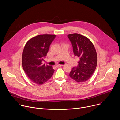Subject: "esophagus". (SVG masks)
<instances>
[{"mask_svg":"<svg viewBox=\"0 0 120 120\" xmlns=\"http://www.w3.org/2000/svg\"><path fill=\"white\" fill-rule=\"evenodd\" d=\"M63 66V65H61V64H57V65H56V67L57 68H58V67H60V66Z\"/></svg>","mask_w":120,"mask_h":120,"instance_id":"obj_1","label":"esophagus"}]
</instances>
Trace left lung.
<instances>
[{
  "label": "left lung",
  "instance_id": "left-lung-1",
  "mask_svg": "<svg viewBox=\"0 0 120 120\" xmlns=\"http://www.w3.org/2000/svg\"><path fill=\"white\" fill-rule=\"evenodd\" d=\"M75 56L78 57V65L73 67L69 76L78 82L88 80L94 73L97 63V54L92 42L86 37L77 33L69 34Z\"/></svg>",
  "mask_w": 120,
  "mask_h": 120
}]
</instances>
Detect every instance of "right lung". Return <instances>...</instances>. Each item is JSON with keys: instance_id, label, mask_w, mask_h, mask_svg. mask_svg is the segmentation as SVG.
<instances>
[{"instance_id": "1", "label": "right lung", "mask_w": 120, "mask_h": 120, "mask_svg": "<svg viewBox=\"0 0 120 120\" xmlns=\"http://www.w3.org/2000/svg\"><path fill=\"white\" fill-rule=\"evenodd\" d=\"M56 35H40L29 40L22 54L23 69L29 79L34 83L42 84L47 82L55 71L52 66L42 64L50 45Z\"/></svg>"}]
</instances>
